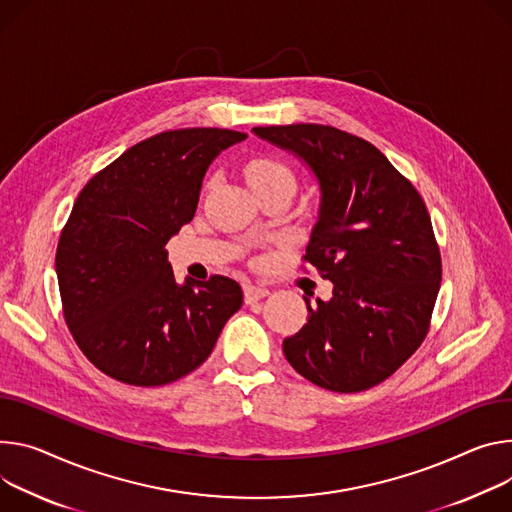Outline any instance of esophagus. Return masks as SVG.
Here are the masks:
<instances>
[{
    "mask_svg": "<svg viewBox=\"0 0 512 512\" xmlns=\"http://www.w3.org/2000/svg\"><path fill=\"white\" fill-rule=\"evenodd\" d=\"M269 292L265 288H259V286H253V284H247L245 286V302L247 304H255L259 302L261 298H265Z\"/></svg>",
    "mask_w": 512,
    "mask_h": 512,
    "instance_id": "esophagus-1",
    "label": "esophagus"
}]
</instances>
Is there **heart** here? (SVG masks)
<instances>
[{"instance_id": "obj_1", "label": "heart", "mask_w": 512, "mask_h": 512, "mask_svg": "<svg viewBox=\"0 0 512 512\" xmlns=\"http://www.w3.org/2000/svg\"><path fill=\"white\" fill-rule=\"evenodd\" d=\"M247 181L255 194L271 188H290L294 190L296 177L292 169L275 157H253L245 165Z\"/></svg>"}]
</instances>
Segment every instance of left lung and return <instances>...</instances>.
<instances>
[{
    "label": "left lung",
    "mask_w": 512,
    "mask_h": 512,
    "mask_svg": "<svg viewBox=\"0 0 512 512\" xmlns=\"http://www.w3.org/2000/svg\"><path fill=\"white\" fill-rule=\"evenodd\" d=\"M320 183L304 261L333 282L308 322L284 339L290 365L331 392L374 388L425 341L441 286V253L414 185L363 138L324 124L257 126Z\"/></svg>",
    "instance_id": "obj_1"
}]
</instances>
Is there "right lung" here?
Instances as JSON below:
<instances>
[{
    "instance_id": "right-lung-1",
    "label": "right lung",
    "mask_w": 512,
    "mask_h": 512,
    "mask_svg": "<svg viewBox=\"0 0 512 512\" xmlns=\"http://www.w3.org/2000/svg\"><path fill=\"white\" fill-rule=\"evenodd\" d=\"M247 134L179 128L136 143L79 192L57 247L67 327L106 376L165 386L200 367L243 306L224 275L175 282L165 245L198 208L214 157Z\"/></svg>"
}]
</instances>
